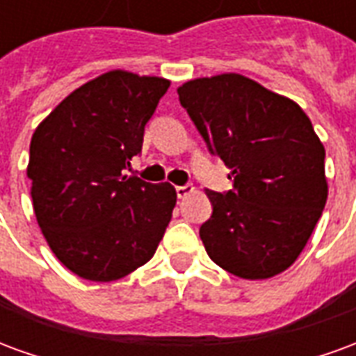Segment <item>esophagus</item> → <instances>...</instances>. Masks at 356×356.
Listing matches in <instances>:
<instances>
[{
    "instance_id": "34e87169",
    "label": "esophagus",
    "mask_w": 356,
    "mask_h": 356,
    "mask_svg": "<svg viewBox=\"0 0 356 356\" xmlns=\"http://www.w3.org/2000/svg\"><path fill=\"white\" fill-rule=\"evenodd\" d=\"M175 191H177L179 198H185V196H188L191 193H194V186L193 185H183V186H177Z\"/></svg>"
}]
</instances>
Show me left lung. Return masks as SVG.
<instances>
[{
	"mask_svg": "<svg viewBox=\"0 0 356 356\" xmlns=\"http://www.w3.org/2000/svg\"><path fill=\"white\" fill-rule=\"evenodd\" d=\"M181 106L209 154L232 170V191H208L200 238L240 278H270L298 259L328 198L324 147L298 104L240 74L186 81Z\"/></svg>",
	"mask_w": 356,
	"mask_h": 356,
	"instance_id": "8db88e82",
	"label": "left lung"
}]
</instances>
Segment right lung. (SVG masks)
<instances>
[{"instance_id": "1", "label": "right lung", "mask_w": 356, "mask_h": 356, "mask_svg": "<svg viewBox=\"0 0 356 356\" xmlns=\"http://www.w3.org/2000/svg\"><path fill=\"white\" fill-rule=\"evenodd\" d=\"M168 88L163 78L102 74L68 95L32 135L35 219L58 261L86 280L110 282L145 265L170 225L175 188L124 173Z\"/></svg>"}]
</instances>
